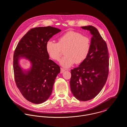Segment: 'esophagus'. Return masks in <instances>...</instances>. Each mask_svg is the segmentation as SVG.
I'll return each instance as SVG.
<instances>
[{"label": "esophagus", "mask_w": 127, "mask_h": 127, "mask_svg": "<svg viewBox=\"0 0 127 127\" xmlns=\"http://www.w3.org/2000/svg\"><path fill=\"white\" fill-rule=\"evenodd\" d=\"M65 70V69H64V68H61V73H62L64 72Z\"/></svg>", "instance_id": "34e87169"}]
</instances>
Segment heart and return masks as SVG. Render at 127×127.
<instances>
[{
	"mask_svg": "<svg viewBox=\"0 0 127 127\" xmlns=\"http://www.w3.org/2000/svg\"><path fill=\"white\" fill-rule=\"evenodd\" d=\"M66 48L65 56L60 61V64L64 68H69L76 63L80 64L87 57L91 48L90 38L80 33L69 31L58 38V42L48 40L46 44V51L53 60L58 61L62 49Z\"/></svg>",
	"mask_w": 127,
	"mask_h": 127,
	"instance_id": "b5f03b06",
	"label": "heart"
}]
</instances>
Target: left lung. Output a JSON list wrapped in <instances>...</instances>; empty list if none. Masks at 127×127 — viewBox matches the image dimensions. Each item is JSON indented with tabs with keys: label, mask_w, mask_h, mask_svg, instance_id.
<instances>
[{
	"label": "left lung",
	"mask_w": 127,
	"mask_h": 127,
	"mask_svg": "<svg viewBox=\"0 0 127 127\" xmlns=\"http://www.w3.org/2000/svg\"><path fill=\"white\" fill-rule=\"evenodd\" d=\"M90 32L91 48L87 58L78 67L71 70V91L82 101L96 97L105 86L109 74V54L107 45L98 30L93 26L81 27Z\"/></svg>",
	"instance_id": "left-lung-1"
}]
</instances>
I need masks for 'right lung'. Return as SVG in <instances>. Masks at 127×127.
<instances>
[{
  "instance_id": "obj_1",
  "label": "right lung",
  "mask_w": 127,
  "mask_h": 127,
  "mask_svg": "<svg viewBox=\"0 0 127 127\" xmlns=\"http://www.w3.org/2000/svg\"><path fill=\"white\" fill-rule=\"evenodd\" d=\"M61 30L51 26L31 29L20 39L15 50L13 67L16 85L23 96L36 104L46 101L51 95L60 67L49 60L46 44ZM22 58L31 64L27 70L20 65Z\"/></svg>"
}]
</instances>
